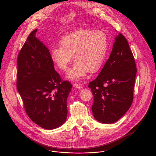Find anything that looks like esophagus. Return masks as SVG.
Listing matches in <instances>:
<instances>
[{"instance_id": "esophagus-1", "label": "esophagus", "mask_w": 156, "mask_h": 156, "mask_svg": "<svg viewBox=\"0 0 156 156\" xmlns=\"http://www.w3.org/2000/svg\"><path fill=\"white\" fill-rule=\"evenodd\" d=\"M73 87H75V88H77V89H81V88H83V87L82 86H81L80 84L78 83H75L73 84Z\"/></svg>"}]
</instances>
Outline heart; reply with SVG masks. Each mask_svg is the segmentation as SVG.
Returning <instances> with one entry per match:
<instances>
[{
	"mask_svg": "<svg viewBox=\"0 0 156 156\" xmlns=\"http://www.w3.org/2000/svg\"><path fill=\"white\" fill-rule=\"evenodd\" d=\"M59 44L60 47L51 48V58L59 69L66 71L73 57L76 62L67 77L78 81L88 71L99 70L107 53L108 39L102 30L82 29L63 36Z\"/></svg>",
	"mask_w": 156,
	"mask_h": 156,
	"instance_id": "heart-1",
	"label": "heart"
}]
</instances>
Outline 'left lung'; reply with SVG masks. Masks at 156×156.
<instances>
[{
    "instance_id": "left-lung-1",
    "label": "left lung",
    "mask_w": 156,
    "mask_h": 156,
    "mask_svg": "<svg viewBox=\"0 0 156 156\" xmlns=\"http://www.w3.org/2000/svg\"><path fill=\"white\" fill-rule=\"evenodd\" d=\"M136 72L128 42L119 33L103 69L88 85L94 96L91 108L96 120L113 123L127 112L133 101Z\"/></svg>"
}]
</instances>
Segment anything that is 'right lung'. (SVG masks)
<instances>
[{"label": "right lung", "instance_id": "1", "mask_svg": "<svg viewBox=\"0 0 156 156\" xmlns=\"http://www.w3.org/2000/svg\"><path fill=\"white\" fill-rule=\"evenodd\" d=\"M37 30L30 34L18 54L16 87L30 119L52 129L66 119V100L72 86L54 69L49 49L36 37Z\"/></svg>", "mask_w": 156, "mask_h": 156}]
</instances>
